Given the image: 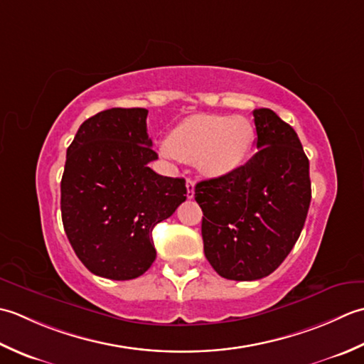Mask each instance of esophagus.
Instances as JSON below:
<instances>
[{
  "mask_svg": "<svg viewBox=\"0 0 364 364\" xmlns=\"http://www.w3.org/2000/svg\"><path fill=\"white\" fill-rule=\"evenodd\" d=\"M187 196H188V199L195 196V182H193L191 179H187Z\"/></svg>",
  "mask_w": 364,
  "mask_h": 364,
  "instance_id": "34e87169",
  "label": "esophagus"
}]
</instances>
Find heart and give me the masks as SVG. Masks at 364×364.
I'll return each mask as SVG.
<instances>
[{"instance_id":"obj_1","label":"heart","mask_w":364,"mask_h":364,"mask_svg":"<svg viewBox=\"0 0 364 364\" xmlns=\"http://www.w3.org/2000/svg\"><path fill=\"white\" fill-rule=\"evenodd\" d=\"M255 144V129L242 116H191L181 122L161 144L171 159L196 161L209 176H225L239 169Z\"/></svg>"}]
</instances>
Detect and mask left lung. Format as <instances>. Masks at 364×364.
Instances as JSON below:
<instances>
[{
	"label": "left lung",
	"instance_id": "8db88e82",
	"mask_svg": "<svg viewBox=\"0 0 364 364\" xmlns=\"http://www.w3.org/2000/svg\"><path fill=\"white\" fill-rule=\"evenodd\" d=\"M257 152L235 171L201 181L204 255L220 277L255 281L275 272L305 225L309 160L291 125L269 108L253 111Z\"/></svg>",
	"mask_w": 364,
	"mask_h": 364
}]
</instances>
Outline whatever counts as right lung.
<instances>
[{
  "mask_svg": "<svg viewBox=\"0 0 364 364\" xmlns=\"http://www.w3.org/2000/svg\"><path fill=\"white\" fill-rule=\"evenodd\" d=\"M147 109L111 108L80 125L68 147L61 215L73 251L94 275L133 279L155 261L152 229L185 199V179L149 168L159 155Z\"/></svg>",
  "mask_w": 364,
  "mask_h": 364,
  "instance_id": "add662e5",
  "label": "right lung"
}]
</instances>
